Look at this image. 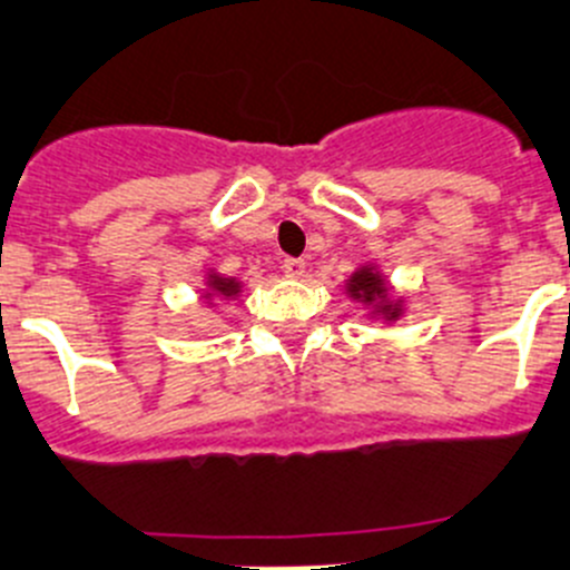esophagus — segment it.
Returning a JSON list of instances; mask_svg holds the SVG:
<instances>
[{"mask_svg":"<svg viewBox=\"0 0 570 570\" xmlns=\"http://www.w3.org/2000/svg\"><path fill=\"white\" fill-rule=\"evenodd\" d=\"M282 271H285L288 276H294V279H299V276L305 274V259L285 257V263H282Z\"/></svg>","mask_w":570,"mask_h":570,"instance_id":"34e87169","label":"esophagus"}]
</instances>
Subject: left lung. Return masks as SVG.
Masks as SVG:
<instances>
[{"label":"left lung","mask_w":570,"mask_h":570,"mask_svg":"<svg viewBox=\"0 0 570 570\" xmlns=\"http://www.w3.org/2000/svg\"><path fill=\"white\" fill-rule=\"evenodd\" d=\"M381 288H384V282L379 279V274H373L370 268L358 271V274L350 276V294L353 296H364V299H375V296L381 294ZM390 316H399V307H393V313Z\"/></svg>","instance_id":"left-lung-1"}]
</instances>
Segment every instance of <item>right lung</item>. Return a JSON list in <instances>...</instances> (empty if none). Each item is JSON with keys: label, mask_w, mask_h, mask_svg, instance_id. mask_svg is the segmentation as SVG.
<instances>
[{"label": "right lung", "mask_w": 570, "mask_h": 570, "mask_svg": "<svg viewBox=\"0 0 570 570\" xmlns=\"http://www.w3.org/2000/svg\"><path fill=\"white\" fill-rule=\"evenodd\" d=\"M212 288L217 291V294H223V296H234V294H237V282H234V279H220V276H214Z\"/></svg>", "instance_id": "obj_1"}]
</instances>
